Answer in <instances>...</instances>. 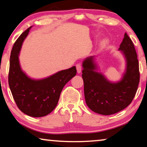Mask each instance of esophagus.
I'll list each match as a JSON object with an SVG mask.
<instances>
[{
  "instance_id": "34e87169",
  "label": "esophagus",
  "mask_w": 147,
  "mask_h": 147,
  "mask_svg": "<svg viewBox=\"0 0 147 147\" xmlns=\"http://www.w3.org/2000/svg\"><path fill=\"white\" fill-rule=\"evenodd\" d=\"M76 68H77V71H78V73L80 74L81 72V69H82L81 65L80 64H78L76 65Z\"/></svg>"
}]
</instances>
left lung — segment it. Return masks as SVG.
<instances>
[{
  "label": "left lung",
  "mask_w": 147,
  "mask_h": 147,
  "mask_svg": "<svg viewBox=\"0 0 147 147\" xmlns=\"http://www.w3.org/2000/svg\"><path fill=\"white\" fill-rule=\"evenodd\" d=\"M118 50L125 58L126 67L117 82H111L97 71L94 56L86 58L82 63L85 102L97 114L111 115L121 111L130 105L137 92L140 78L139 62L134 45L126 33Z\"/></svg>",
  "instance_id": "obj_1"
}]
</instances>
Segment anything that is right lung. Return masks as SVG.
<instances>
[{
    "instance_id": "right-lung-1",
    "label": "right lung",
    "mask_w": 147,
    "mask_h": 147,
    "mask_svg": "<svg viewBox=\"0 0 147 147\" xmlns=\"http://www.w3.org/2000/svg\"><path fill=\"white\" fill-rule=\"evenodd\" d=\"M31 27L13 45L10 58L8 84L19 109L29 116L39 118L47 116L55 109L64 85L76 75L77 70L73 66L40 80L27 76L20 66L19 55Z\"/></svg>"
}]
</instances>
